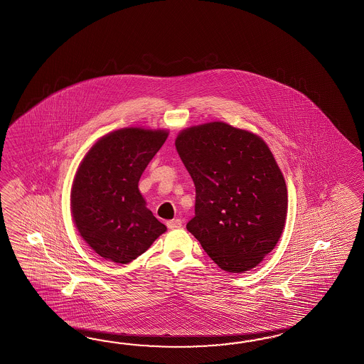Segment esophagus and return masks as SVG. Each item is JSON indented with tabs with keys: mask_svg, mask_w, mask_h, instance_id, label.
<instances>
[{
	"mask_svg": "<svg viewBox=\"0 0 364 364\" xmlns=\"http://www.w3.org/2000/svg\"><path fill=\"white\" fill-rule=\"evenodd\" d=\"M167 226H168V229H171V230H175V229H180L183 226V222H181V220H178V218L171 220V221L167 222Z\"/></svg>",
	"mask_w": 364,
	"mask_h": 364,
	"instance_id": "34e87169",
	"label": "esophagus"
}]
</instances>
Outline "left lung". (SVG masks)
I'll return each instance as SVG.
<instances>
[{
	"label": "left lung",
	"instance_id": "left-lung-1",
	"mask_svg": "<svg viewBox=\"0 0 364 364\" xmlns=\"http://www.w3.org/2000/svg\"><path fill=\"white\" fill-rule=\"evenodd\" d=\"M175 144L196 186L188 231L223 271L257 267L280 240L288 212L283 172L267 143L215 121L181 130Z\"/></svg>",
	"mask_w": 364,
	"mask_h": 364
}]
</instances>
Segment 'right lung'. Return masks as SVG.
Instances as JSON below:
<instances>
[{"label":"right lung","mask_w":364,"mask_h":364,"mask_svg":"<svg viewBox=\"0 0 364 364\" xmlns=\"http://www.w3.org/2000/svg\"><path fill=\"white\" fill-rule=\"evenodd\" d=\"M168 130L124 127L101 136L79 164L71 212L81 238L100 257L127 264L167 231L139 192L143 171Z\"/></svg>","instance_id":"add662e5"}]
</instances>
